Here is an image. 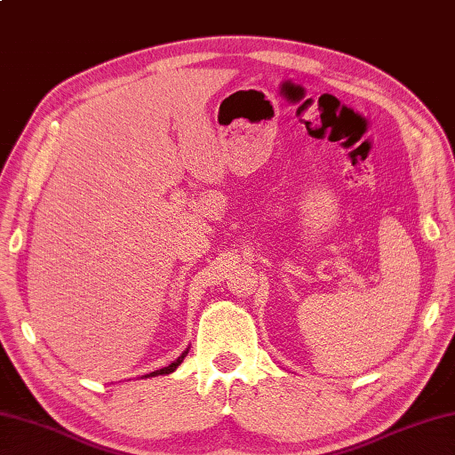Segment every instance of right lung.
<instances>
[{"label": "right lung", "instance_id": "obj_1", "mask_svg": "<svg viewBox=\"0 0 455 455\" xmlns=\"http://www.w3.org/2000/svg\"><path fill=\"white\" fill-rule=\"evenodd\" d=\"M187 353H189V349H187L181 357H177V361H173L172 364H168V367H164V369H160V371H154V372H150V374H147V376H158V374H170V372H173L177 367H180Z\"/></svg>", "mask_w": 455, "mask_h": 455}]
</instances>
